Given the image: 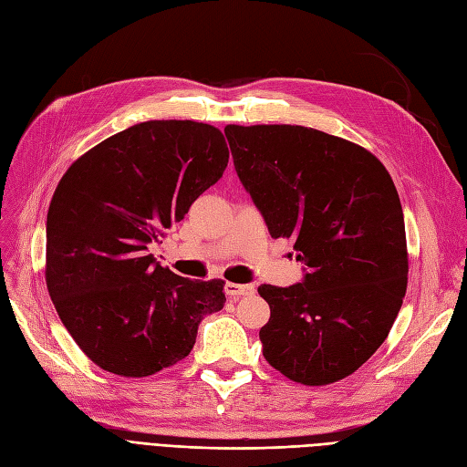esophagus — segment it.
<instances>
[{
	"label": "esophagus",
	"instance_id": "obj_1",
	"mask_svg": "<svg viewBox=\"0 0 467 467\" xmlns=\"http://www.w3.org/2000/svg\"><path fill=\"white\" fill-rule=\"evenodd\" d=\"M226 294H228L230 297L251 296V294H254V285H251V284H234V282H228V284H226Z\"/></svg>",
	"mask_w": 467,
	"mask_h": 467
}]
</instances>
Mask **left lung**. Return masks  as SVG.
<instances>
[{
  "label": "left lung",
  "instance_id": "obj_1",
  "mask_svg": "<svg viewBox=\"0 0 467 467\" xmlns=\"http://www.w3.org/2000/svg\"><path fill=\"white\" fill-rule=\"evenodd\" d=\"M234 166L303 282L263 284L265 359L309 387L342 380L387 340L408 287L404 213L380 160L301 125H226Z\"/></svg>",
  "mask_w": 467,
  "mask_h": 467
}]
</instances>
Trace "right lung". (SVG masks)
Returning a JSON list of instances; mask_svg holds the SVG:
<instances>
[{"label": "right lung", "instance_id": "add662e5", "mask_svg": "<svg viewBox=\"0 0 467 467\" xmlns=\"http://www.w3.org/2000/svg\"><path fill=\"white\" fill-rule=\"evenodd\" d=\"M222 131L152 119L111 135L63 173L46 220V285L63 327L108 373L149 377L187 358L223 280H189L149 245L228 166Z\"/></svg>", "mask_w": 467, "mask_h": 467}]
</instances>
